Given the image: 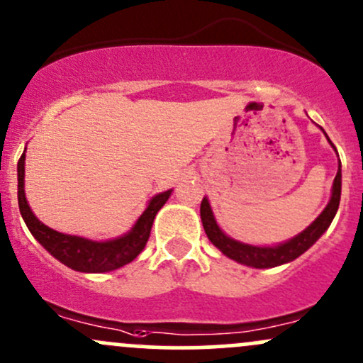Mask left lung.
<instances>
[{
	"label": "left lung",
	"instance_id": "obj_1",
	"mask_svg": "<svg viewBox=\"0 0 363 363\" xmlns=\"http://www.w3.org/2000/svg\"><path fill=\"white\" fill-rule=\"evenodd\" d=\"M325 136H327V134H325ZM327 140L328 143H330V147L335 150L330 138L327 136ZM341 178H342L341 162H339L337 174H335L334 183H332L330 201H328L327 206H325L323 211L316 216V220L311 223V225H308L302 233H298L297 236H294L292 239H289V241L285 242H278V245H272V246H255V245H246V242H241L238 241V239L227 236V234L220 229L218 223H216L215 215H213V209L209 206L208 197H204L203 203H201V220H203L204 233H206L209 241H211L213 245L223 253V255L236 260L238 264L248 265V267H255V269H269V267H278V265L289 264L297 259V257H301L304 252H308V250L321 238V234L330 227L332 220H334L335 213H337L339 201H341Z\"/></svg>",
	"mask_w": 363,
	"mask_h": 363
}]
</instances>
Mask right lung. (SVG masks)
Segmentation results:
<instances>
[{
  "instance_id": "right-lung-1",
  "label": "right lung",
  "mask_w": 363,
  "mask_h": 363,
  "mask_svg": "<svg viewBox=\"0 0 363 363\" xmlns=\"http://www.w3.org/2000/svg\"><path fill=\"white\" fill-rule=\"evenodd\" d=\"M24 166L26 150L17 164V199L18 209H21V215L28 225L29 233L52 257H55L59 262L78 272H110L133 262L143 252L145 245L150 238L152 223H154L157 211L166 204V201L171 197V192H173V190H166V192H160L152 197L140 218L134 222V225L125 234L113 239H106V241H92L87 238L73 236V234L57 233L36 218L35 213L29 208L28 199H26Z\"/></svg>"
}]
</instances>
